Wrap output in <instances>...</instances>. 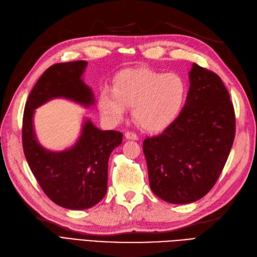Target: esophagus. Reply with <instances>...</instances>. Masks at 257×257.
<instances>
[{
	"mask_svg": "<svg viewBox=\"0 0 257 257\" xmlns=\"http://www.w3.org/2000/svg\"><path fill=\"white\" fill-rule=\"evenodd\" d=\"M125 138L128 139V140H134V141H137L139 139L138 136L135 134V132H131V131H127L126 132Z\"/></svg>",
	"mask_w": 257,
	"mask_h": 257,
	"instance_id": "esophagus-1",
	"label": "esophagus"
}]
</instances>
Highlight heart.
I'll use <instances>...</instances> for the list:
<instances>
[{"label":"heart","instance_id":"b5f03b06","mask_svg":"<svg viewBox=\"0 0 257 257\" xmlns=\"http://www.w3.org/2000/svg\"><path fill=\"white\" fill-rule=\"evenodd\" d=\"M187 97V84L177 73L150 69L126 70L103 88L98 99L102 116L119 122L132 107L138 125L148 132H161L177 119Z\"/></svg>","mask_w":257,"mask_h":257}]
</instances>
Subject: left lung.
I'll use <instances>...</instances> for the list:
<instances>
[{"mask_svg":"<svg viewBox=\"0 0 257 257\" xmlns=\"http://www.w3.org/2000/svg\"><path fill=\"white\" fill-rule=\"evenodd\" d=\"M179 116L143 142L152 191L172 204L200 200L216 184L235 138V112L221 78L193 63Z\"/></svg>","mask_w":257,"mask_h":257,"instance_id":"left-lung-1","label":"left lung"}]
</instances>
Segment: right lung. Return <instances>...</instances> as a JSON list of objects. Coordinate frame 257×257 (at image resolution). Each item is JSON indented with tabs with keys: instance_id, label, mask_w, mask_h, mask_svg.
Wrapping results in <instances>:
<instances>
[{
	"instance_id": "add662e5",
	"label": "right lung",
	"mask_w": 257,
	"mask_h": 257,
	"mask_svg": "<svg viewBox=\"0 0 257 257\" xmlns=\"http://www.w3.org/2000/svg\"><path fill=\"white\" fill-rule=\"evenodd\" d=\"M87 62L54 64L39 78L28 98L22 122V144L29 167L46 195L56 205L81 210L95 206L107 189V163L122 134L98 129L86 118L78 141L68 150L51 152L37 141L33 117L38 106L65 98L85 107L95 103L82 76Z\"/></svg>"
}]
</instances>
